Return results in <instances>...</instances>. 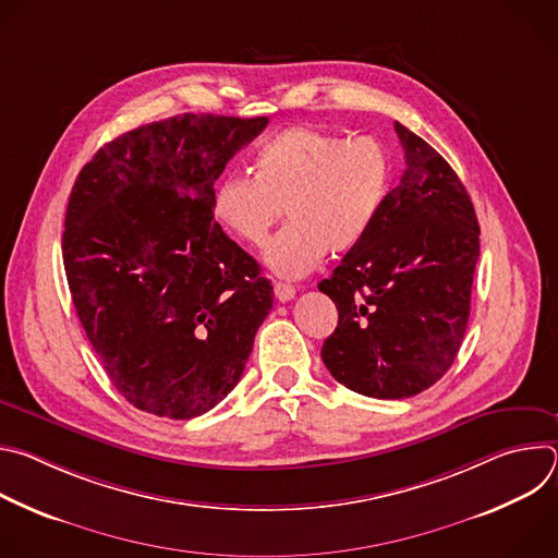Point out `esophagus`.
<instances>
[{
	"label": "esophagus",
	"instance_id": "1",
	"mask_svg": "<svg viewBox=\"0 0 558 558\" xmlns=\"http://www.w3.org/2000/svg\"><path fill=\"white\" fill-rule=\"evenodd\" d=\"M274 293H276V298H278L280 302H289V300H293V295H295V287L284 284V282H276V284H274Z\"/></svg>",
	"mask_w": 558,
	"mask_h": 558
}]
</instances>
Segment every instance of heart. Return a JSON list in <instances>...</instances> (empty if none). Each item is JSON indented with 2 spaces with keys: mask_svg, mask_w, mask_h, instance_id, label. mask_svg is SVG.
I'll return each instance as SVG.
<instances>
[{
  "mask_svg": "<svg viewBox=\"0 0 558 558\" xmlns=\"http://www.w3.org/2000/svg\"><path fill=\"white\" fill-rule=\"evenodd\" d=\"M252 172L216 183L211 216L235 241L258 247L284 209L289 225L267 245L265 263L282 278H302L327 252L342 256L368 235L388 194L390 156L373 136L293 125L256 149Z\"/></svg>",
  "mask_w": 558,
  "mask_h": 558,
  "instance_id": "obj_1",
  "label": "heart"
}]
</instances>
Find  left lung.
I'll return each mask as SVG.
<instances>
[{"instance_id":"obj_1","label":"left lung","mask_w":558,"mask_h":558,"mask_svg":"<svg viewBox=\"0 0 558 558\" xmlns=\"http://www.w3.org/2000/svg\"><path fill=\"white\" fill-rule=\"evenodd\" d=\"M407 170L364 241L317 284L338 306L323 360L347 388L404 400L430 388L461 347L480 222L446 158L402 123Z\"/></svg>"}]
</instances>
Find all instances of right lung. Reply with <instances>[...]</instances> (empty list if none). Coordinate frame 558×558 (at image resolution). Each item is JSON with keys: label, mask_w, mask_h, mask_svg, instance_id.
Wrapping results in <instances>:
<instances>
[{"label": "right lung", "mask_w": 558, "mask_h": 558, "mask_svg": "<svg viewBox=\"0 0 558 558\" xmlns=\"http://www.w3.org/2000/svg\"><path fill=\"white\" fill-rule=\"evenodd\" d=\"M267 123L187 112L141 125L74 181L61 241L70 295L138 411L192 420L241 381L274 287L214 220L211 194Z\"/></svg>", "instance_id": "obj_1"}]
</instances>
